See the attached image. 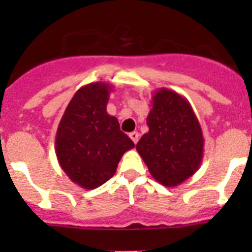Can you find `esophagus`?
Listing matches in <instances>:
<instances>
[{
	"label": "esophagus",
	"mask_w": 252,
	"mask_h": 252,
	"mask_svg": "<svg viewBox=\"0 0 252 252\" xmlns=\"http://www.w3.org/2000/svg\"><path fill=\"white\" fill-rule=\"evenodd\" d=\"M129 136H130V139H131V140H133L134 144H136V142H138V140H139V134L136 133V131H133V133H130V134H129Z\"/></svg>",
	"instance_id": "1"
}]
</instances>
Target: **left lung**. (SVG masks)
<instances>
[{"label":"left lung","instance_id":"8db88e82","mask_svg":"<svg viewBox=\"0 0 252 252\" xmlns=\"http://www.w3.org/2000/svg\"><path fill=\"white\" fill-rule=\"evenodd\" d=\"M151 105L146 119L149 131L136 144V151L159 184L178 187L201 166V126L189 101L171 89H157Z\"/></svg>","mask_w":252,"mask_h":252}]
</instances>
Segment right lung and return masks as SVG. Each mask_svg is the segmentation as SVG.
I'll use <instances>...</instances> for the list:
<instances>
[{
  "instance_id": "right-lung-1",
  "label": "right lung",
  "mask_w": 252,
  "mask_h": 252,
  "mask_svg": "<svg viewBox=\"0 0 252 252\" xmlns=\"http://www.w3.org/2000/svg\"><path fill=\"white\" fill-rule=\"evenodd\" d=\"M112 90L113 86L103 81L81 86L58 124V163L84 189L93 190L111 179L124 152L135 146L106 110Z\"/></svg>"
}]
</instances>
